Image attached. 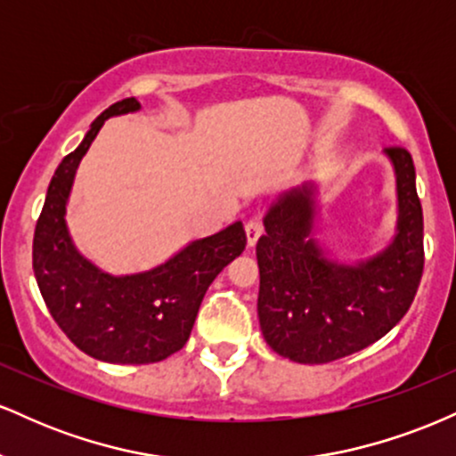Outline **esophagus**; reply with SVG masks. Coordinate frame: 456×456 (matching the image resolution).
Instances as JSON below:
<instances>
[{
	"mask_svg": "<svg viewBox=\"0 0 456 456\" xmlns=\"http://www.w3.org/2000/svg\"><path fill=\"white\" fill-rule=\"evenodd\" d=\"M261 233H264V224H261V221H257V218L246 223V242H248V246L257 244Z\"/></svg>",
	"mask_w": 456,
	"mask_h": 456,
	"instance_id": "1",
	"label": "esophagus"
}]
</instances>
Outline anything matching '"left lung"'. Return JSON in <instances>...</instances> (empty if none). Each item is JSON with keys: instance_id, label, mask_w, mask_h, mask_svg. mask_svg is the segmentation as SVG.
<instances>
[{"instance_id": "8db88e82", "label": "left lung", "mask_w": 456, "mask_h": 456, "mask_svg": "<svg viewBox=\"0 0 456 456\" xmlns=\"http://www.w3.org/2000/svg\"><path fill=\"white\" fill-rule=\"evenodd\" d=\"M396 177V233L366 259H332L313 238L315 182L282 192L257 242L259 326L282 358L326 364L379 341L401 322L420 285L422 206L410 151L384 150Z\"/></svg>"}]
</instances>
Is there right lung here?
<instances>
[{"mask_svg": "<svg viewBox=\"0 0 456 456\" xmlns=\"http://www.w3.org/2000/svg\"><path fill=\"white\" fill-rule=\"evenodd\" d=\"M139 109L137 98H124L94 119L51 177L34 233V274L46 308L81 352L111 364L160 362L180 352L208 287L246 246L242 223L235 221L134 274H109L78 253L66 223L78 162L109 118Z\"/></svg>", "mask_w": 456, "mask_h": 456, "instance_id": "obj_1", "label": "right lung"}]
</instances>
